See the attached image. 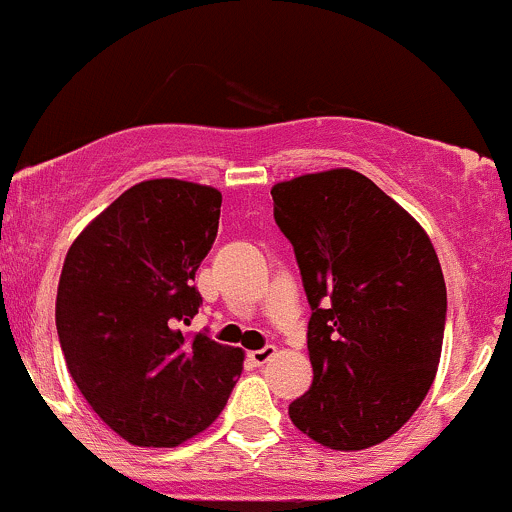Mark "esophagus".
Masks as SVG:
<instances>
[{
    "label": "esophagus",
    "mask_w": 512,
    "mask_h": 512,
    "mask_svg": "<svg viewBox=\"0 0 512 512\" xmlns=\"http://www.w3.org/2000/svg\"><path fill=\"white\" fill-rule=\"evenodd\" d=\"M273 354H276V346L266 344V346H263V349L249 351V361H251V364H256V366H263L268 359H271Z\"/></svg>",
    "instance_id": "esophagus-1"
}]
</instances>
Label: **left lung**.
Segmentation results:
<instances>
[{"label":"left lung","mask_w":512,"mask_h":512,"mask_svg":"<svg viewBox=\"0 0 512 512\" xmlns=\"http://www.w3.org/2000/svg\"><path fill=\"white\" fill-rule=\"evenodd\" d=\"M310 324L312 386L288 408L315 442L373 447L420 408L437 373L447 285L432 241L403 207L349 168L273 185Z\"/></svg>","instance_id":"8db88e82"}]
</instances>
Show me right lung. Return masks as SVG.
Segmentation results:
<instances>
[{
	"instance_id": "right-lung-1",
	"label": "right lung",
	"mask_w": 512,
	"mask_h": 512,
	"mask_svg": "<svg viewBox=\"0 0 512 512\" xmlns=\"http://www.w3.org/2000/svg\"><path fill=\"white\" fill-rule=\"evenodd\" d=\"M222 195L161 178L134 185L65 256L56 327L75 386L119 437L178 447L210 427L244 351L180 332L200 310L195 273L212 249Z\"/></svg>"
}]
</instances>
